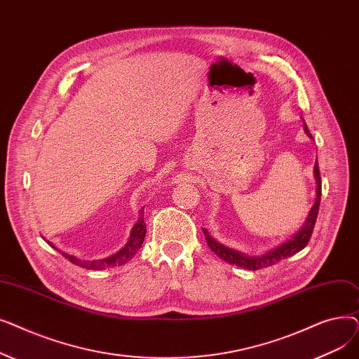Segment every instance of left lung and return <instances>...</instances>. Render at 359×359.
Returning <instances> with one entry per match:
<instances>
[{"label": "left lung", "mask_w": 359, "mask_h": 359, "mask_svg": "<svg viewBox=\"0 0 359 359\" xmlns=\"http://www.w3.org/2000/svg\"><path fill=\"white\" fill-rule=\"evenodd\" d=\"M303 122H304V119H303ZM304 130L310 138H313L311 134L309 132V128H307L306 122H304ZM314 177H316V182H317L316 202L311 206V210L309 212L307 219L303 224V227H301L291 238H288L284 243H280L279 246H276V248H273V249H271L265 253H262V255H246V253L238 252L236 249L224 246V244L217 241L208 233V230L202 229V231L205 234V240H206V243H208L210 249L218 257H221L222 260L230 263V265H236L238 268H244V269H249V271H257V269H262V268L272 266V265H275L276 262H279L282 259H287V257L298 253L299 250H303L307 246V243L311 237L314 224H316V218H317V214H318L320 196H322V180H320V172H318L317 160H316V164H314Z\"/></svg>", "instance_id": "8db88e82"}]
</instances>
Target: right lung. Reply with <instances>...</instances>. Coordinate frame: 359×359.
Masks as SVG:
<instances>
[{
	"instance_id": "obj_1",
	"label": "right lung",
	"mask_w": 359,
	"mask_h": 359,
	"mask_svg": "<svg viewBox=\"0 0 359 359\" xmlns=\"http://www.w3.org/2000/svg\"><path fill=\"white\" fill-rule=\"evenodd\" d=\"M144 210L140 211V218L138 221L135 222L134 227H132L130 230V234H129V240L126 241L125 246L116 252L115 255H111L109 257H104V259H97V260H81L79 257L75 256H71L65 252H61L62 256L65 259H68L71 263H74V265H77L80 268H86V269H94V271H102V269H107V268H115V266H121V265H125L126 262H129L132 257L135 256V253L141 249L142 243H144V238H145V233H147V225L144 222ZM49 246H52L53 249H56L53 244L50 241ZM58 250V249H56Z\"/></svg>"
}]
</instances>
